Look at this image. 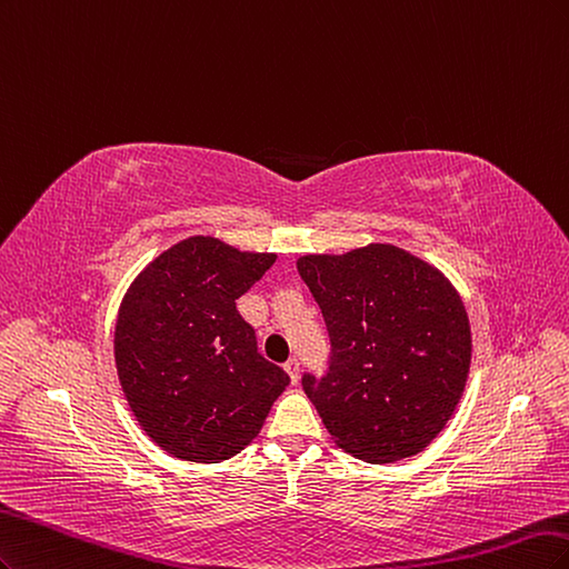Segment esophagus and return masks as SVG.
Listing matches in <instances>:
<instances>
[{
    "mask_svg": "<svg viewBox=\"0 0 569 569\" xmlns=\"http://www.w3.org/2000/svg\"><path fill=\"white\" fill-rule=\"evenodd\" d=\"M283 369H286V373L290 376V382H292V385H296V382L300 380V361H298V359H288Z\"/></svg>",
    "mask_w": 569,
    "mask_h": 569,
    "instance_id": "1",
    "label": "esophagus"
}]
</instances>
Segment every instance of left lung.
Here are the masks:
<instances>
[{
	"mask_svg": "<svg viewBox=\"0 0 569 569\" xmlns=\"http://www.w3.org/2000/svg\"><path fill=\"white\" fill-rule=\"evenodd\" d=\"M298 271L331 336L323 378L302 388L333 442L369 463L423 451L466 390L470 323L437 267L390 243L305 254Z\"/></svg>",
	"mask_w": 569,
	"mask_h": 569,
	"instance_id": "left-lung-1",
	"label": "left lung"
}]
</instances>
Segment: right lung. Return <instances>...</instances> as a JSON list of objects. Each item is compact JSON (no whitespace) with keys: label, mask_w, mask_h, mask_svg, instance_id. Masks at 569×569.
<instances>
[{"label":"right lung","mask_w":569,"mask_h":569,"mask_svg":"<svg viewBox=\"0 0 569 569\" xmlns=\"http://www.w3.org/2000/svg\"><path fill=\"white\" fill-rule=\"evenodd\" d=\"M277 262L212 236L160 252L127 288L116 321V369L137 423L181 461L241 453L290 382L258 352L236 300Z\"/></svg>","instance_id":"obj_1"}]
</instances>
